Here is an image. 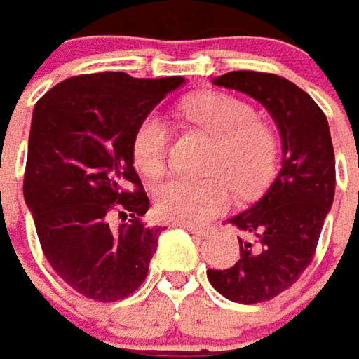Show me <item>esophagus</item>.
<instances>
[{"label":"esophagus","mask_w":359,"mask_h":359,"mask_svg":"<svg viewBox=\"0 0 359 359\" xmlns=\"http://www.w3.org/2000/svg\"><path fill=\"white\" fill-rule=\"evenodd\" d=\"M180 227H184L187 231L194 233V235H205V227H200V225H192V223H180Z\"/></svg>","instance_id":"1"}]
</instances>
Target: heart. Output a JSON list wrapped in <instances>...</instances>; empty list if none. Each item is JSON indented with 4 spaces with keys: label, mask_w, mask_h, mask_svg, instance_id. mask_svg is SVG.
Masks as SVG:
<instances>
[{
    "label": "heart",
    "mask_w": 359,
    "mask_h": 359,
    "mask_svg": "<svg viewBox=\"0 0 359 359\" xmlns=\"http://www.w3.org/2000/svg\"><path fill=\"white\" fill-rule=\"evenodd\" d=\"M194 124L217 137L208 171L219 177H172L155 192V212L165 222L200 223L229 205V185L239 196H250L274 171L278 144L272 128L257 118L249 102L223 93L198 95L184 102ZM171 126L159 112L140 120L132 136V157L144 177L155 179L167 167Z\"/></svg>",
    "instance_id": "obj_1"
}]
</instances>
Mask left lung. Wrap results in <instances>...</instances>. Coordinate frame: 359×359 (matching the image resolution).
Returning a JSON list of instances; mask_svg holds the SVG:
<instances>
[{
	"label": "left lung",
	"instance_id": "left-lung-1",
	"mask_svg": "<svg viewBox=\"0 0 359 359\" xmlns=\"http://www.w3.org/2000/svg\"><path fill=\"white\" fill-rule=\"evenodd\" d=\"M214 83L266 107L280 128L284 157L264 196L227 219L243 231L241 258L231 268H208V280L235 303L270 302L299 280L319 245L337 187L330 130L319 104L285 77L241 69Z\"/></svg>",
	"mask_w": 359,
	"mask_h": 359
}]
</instances>
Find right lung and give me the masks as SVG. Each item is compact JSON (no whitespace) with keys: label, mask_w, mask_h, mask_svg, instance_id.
Segmentation results:
<instances>
[{"label":"right lung","mask_w":359,"mask_h":359,"mask_svg":"<svg viewBox=\"0 0 359 359\" xmlns=\"http://www.w3.org/2000/svg\"><path fill=\"white\" fill-rule=\"evenodd\" d=\"M182 81L74 75L34 104L22 194L50 266L87 299L118 302L144 284L163 227L142 222L149 198L132 136Z\"/></svg>","instance_id":"1"}]
</instances>
